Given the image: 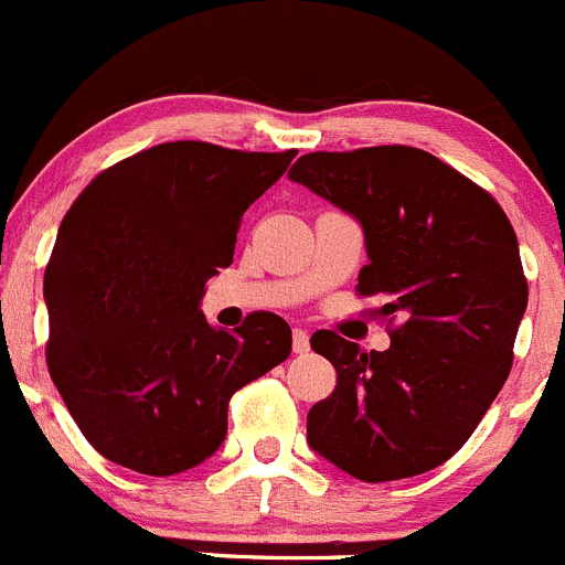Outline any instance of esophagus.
<instances>
[{
    "mask_svg": "<svg viewBox=\"0 0 565 565\" xmlns=\"http://www.w3.org/2000/svg\"><path fill=\"white\" fill-rule=\"evenodd\" d=\"M292 351L295 354H307L309 351V334L303 329L292 331Z\"/></svg>",
    "mask_w": 565,
    "mask_h": 565,
    "instance_id": "esophagus-1",
    "label": "esophagus"
}]
</instances>
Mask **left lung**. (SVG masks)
<instances>
[{
  "instance_id": "1",
  "label": "left lung",
  "mask_w": 565,
  "mask_h": 565,
  "mask_svg": "<svg viewBox=\"0 0 565 565\" xmlns=\"http://www.w3.org/2000/svg\"><path fill=\"white\" fill-rule=\"evenodd\" d=\"M360 223V292L398 315L387 351L318 331L337 387L307 415V443L362 482L424 473L462 449L502 390L526 312L519 239L502 205L415 147L309 152L289 170Z\"/></svg>"
}]
</instances>
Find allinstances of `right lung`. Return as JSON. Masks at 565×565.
Returning <instances> with one entry per match:
<instances>
[{
  "mask_svg": "<svg viewBox=\"0 0 565 565\" xmlns=\"http://www.w3.org/2000/svg\"><path fill=\"white\" fill-rule=\"evenodd\" d=\"M292 158L170 141L99 172L66 211L44 273L46 365L105 460L147 477L200 466L231 395L289 356L287 320L253 312L225 331L200 300Z\"/></svg>",
  "mask_w": 565,
  "mask_h": 565,
  "instance_id": "1",
  "label": "right lung"
}]
</instances>
